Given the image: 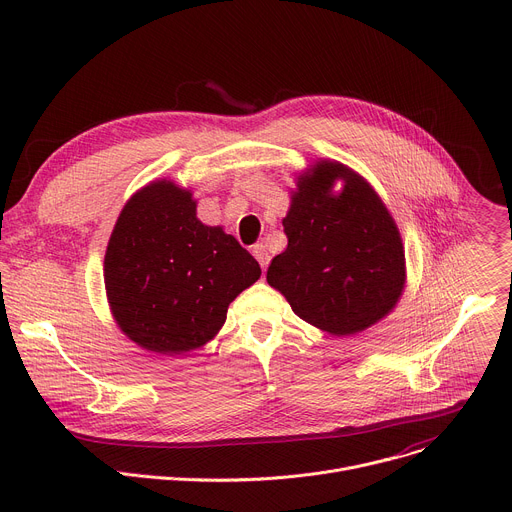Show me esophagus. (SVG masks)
Here are the masks:
<instances>
[{"label":"esophagus","instance_id":"34e87169","mask_svg":"<svg viewBox=\"0 0 512 512\" xmlns=\"http://www.w3.org/2000/svg\"><path fill=\"white\" fill-rule=\"evenodd\" d=\"M253 255H255V259L259 261L261 269L265 271L267 265H269V251H267V247H265L263 243H257V245L253 247Z\"/></svg>","mask_w":512,"mask_h":512}]
</instances>
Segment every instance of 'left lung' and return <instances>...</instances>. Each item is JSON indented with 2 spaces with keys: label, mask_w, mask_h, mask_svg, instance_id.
<instances>
[{
  "label": "left lung",
  "mask_w": 512,
  "mask_h": 512,
  "mask_svg": "<svg viewBox=\"0 0 512 512\" xmlns=\"http://www.w3.org/2000/svg\"><path fill=\"white\" fill-rule=\"evenodd\" d=\"M336 179L345 188L332 195ZM283 231L287 247L273 257L267 283L308 324L350 336L399 302L405 287L399 229L373 186L350 168L320 160L302 174Z\"/></svg>",
  "instance_id": "8db88e82"
}]
</instances>
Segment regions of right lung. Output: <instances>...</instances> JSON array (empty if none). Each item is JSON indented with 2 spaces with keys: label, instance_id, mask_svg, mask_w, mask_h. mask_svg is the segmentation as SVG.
Segmentation results:
<instances>
[{
  "label": "right lung",
  "instance_id": "add662e5",
  "mask_svg": "<svg viewBox=\"0 0 512 512\" xmlns=\"http://www.w3.org/2000/svg\"><path fill=\"white\" fill-rule=\"evenodd\" d=\"M259 277L253 255L223 227L202 225L192 192L170 180L127 200L105 253L115 322L129 340L160 354L212 340L229 304Z\"/></svg>",
  "mask_w": 512,
  "mask_h": 512
}]
</instances>
